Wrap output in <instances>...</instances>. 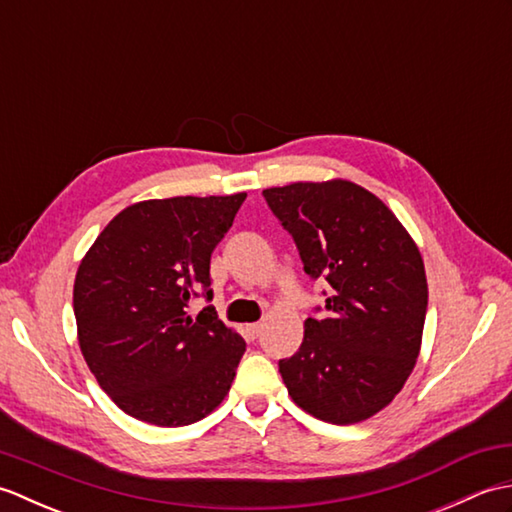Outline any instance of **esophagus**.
I'll list each match as a JSON object with an SVG mask.
<instances>
[{
    "mask_svg": "<svg viewBox=\"0 0 512 512\" xmlns=\"http://www.w3.org/2000/svg\"><path fill=\"white\" fill-rule=\"evenodd\" d=\"M246 334H248V339H257V336L262 334V323H250V325H246Z\"/></svg>",
    "mask_w": 512,
    "mask_h": 512,
    "instance_id": "1",
    "label": "esophagus"
}]
</instances>
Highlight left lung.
<instances>
[{"label": "left lung", "mask_w": 512, "mask_h": 512, "mask_svg": "<svg viewBox=\"0 0 512 512\" xmlns=\"http://www.w3.org/2000/svg\"><path fill=\"white\" fill-rule=\"evenodd\" d=\"M264 198L295 239L306 275L330 286L325 312L306 319L301 347L279 361L288 394L325 422L367 420L416 365L429 297L420 250L354 182H295Z\"/></svg>", "instance_id": "left-lung-1"}]
</instances>
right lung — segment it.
Listing matches in <instances>:
<instances>
[{"mask_svg":"<svg viewBox=\"0 0 512 512\" xmlns=\"http://www.w3.org/2000/svg\"><path fill=\"white\" fill-rule=\"evenodd\" d=\"M246 193L127 206L96 237L74 279V317L85 363L132 418L184 427L231 389L246 343L193 297L213 299L211 253Z\"/></svg>","mask_w":512,"mask_h":512,"instance_id":"1","label":"right lung"}]
</instances>
